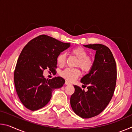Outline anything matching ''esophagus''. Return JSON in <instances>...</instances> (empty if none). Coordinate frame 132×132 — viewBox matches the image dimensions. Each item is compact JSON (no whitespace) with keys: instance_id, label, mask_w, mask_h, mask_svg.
I'll use <instances>...</instances> for the list:
<instances>
[{"instance_id":"obj_1","label":"esophagus","mask_w":132,"mask_h":132,"mask_svg":"<svg viewBox=\"0 0 132 132\" xmlns=\"http://www.w3.org/2000/svg\"><path fill=\"white\" fill-rule=\"evenodd\" d=\"M65 84H66V85H70L71 84H70V82H69L66 81V82H65Z\"/></svg>"}]
</instances>
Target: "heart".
Here are the masks:
<instances>
[{
	"mask_svg": "<svg viewBox=\"0 0 132 132\" xmlns=\"http://www.w3.org/2000/svg\"><path fill=\"white\" fill-rule=\"evenodd\" d=\"M71 53L78 59L77 66H79L84 72H88L92 69L94 64L93 59L88 56L87 51L82 47L73 49ZM66 53H61L57 57V62L59 66H63L66 62ZM80 75V71L78 69L66 68L61 73V76L64 79L70 81H73L77 79Z\"/></svg>",
	"mask_w": 132,
	"mask_h": 132,
	"instance_id": "1",
	"label": "heart"
}]
</instances>
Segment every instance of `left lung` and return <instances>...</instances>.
<instances>
[{"label":"left lung","instance_id":"8db88e82","mask_svg":"<svg viewBox=\"0 0 132 132\" xmlns=\"http://www.w3.org/2000/svg\"><path fill=\"white\" fill-rule=\"evenodd\" d=\"M86 48L95 51L92 69L80 81L88 90L75 85L70 97L73 111L82 118H90L104 110L112 99L117 82V66L110 50L102 44H89Z\"/></svg>","mask_w":132,"mask_h":132}]
</instances>
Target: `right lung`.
Segmentation results:
<instances>
[{
  "label": "right lung",
  "mask_w": 132,
  "mask_h": 132,
  "mask_svg": "<svg viewBox=\"0 0 132 132\" xmlns=\"http://www.w3.org/2000/svg\"><path fill=\"white\" fill-rule=\"evenodd\" d=\"M70 46V43L41 35L24 46L15 66L14 81L19 99L27 108L36 111L45 106L52 91L63 86L62 77L46 79L43 73L46 69L55 71L57 56Z\"/></svg>",
  "instance_id": "obj_1"
}]
</instances>
